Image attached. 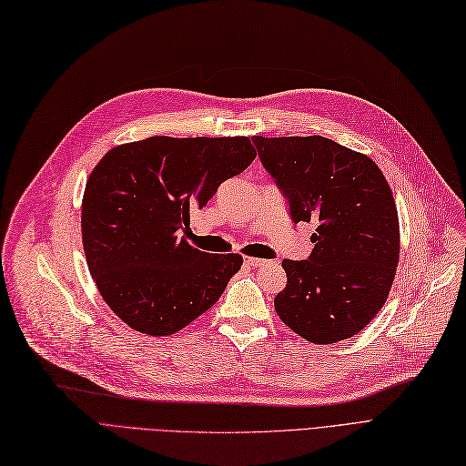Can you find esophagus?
I'll return each instance as SVG.
<instances>
[{
	"label": "esophagus",
	"mask_w": 466,
	"mask_h": 466,
	"mask_svg": "<svg viewBox=\"0 0 466 466\" xmlns=\"http://www.w3.org/2000/svg\"><path fill=\"white\" fill-rule=\"evenodd\" d=\"M265 263H267L265 259H257V257H248L246 259V265H249V267H261Z\"/></svg>",
	"instance_id": "obj_1"
}]
</instances>
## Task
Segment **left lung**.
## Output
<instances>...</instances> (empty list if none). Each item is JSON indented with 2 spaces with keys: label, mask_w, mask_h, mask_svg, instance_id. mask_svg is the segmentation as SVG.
I'll return each instance as SVG.
<instances>
[{
  "label": "left lung",
  "mask_w": 466,
  "mask_h": 466,
  "mask_svg": "<svg viewBox=\"0 0 466 466\" xmlns=\"http://www.w3.org/2000/svg\"><path fill=\"white\" fill-rule=\"evenodd\" d=\"M253 144L289 218L315 224L311 255L282 261L279 317L313 343L355 336L386 303L400 261L398 207L382 170L324 136H253Z\"/></svg>",
  "instance_id": "left-lung-1"
}]
</instances>
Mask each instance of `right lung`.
Returning <instances> with one entry per match:
<instances>
[{"label":"right lung","instance_id":"1","mask_svg":"<svg viewBox=\"0 0 466 466\" xmlns=\"http://www.w3.org/2000/svg\"><path fill=\"white\" fill-rule=\"evenodd\" d=\"M255 155L246 136H151L103 155L84 189L82 244L101 298L130 329L175 334L222 296L242 255L199 251L180 234Z\"/></svg>","mask_w":466,"mask_h":466}]
</instances>
